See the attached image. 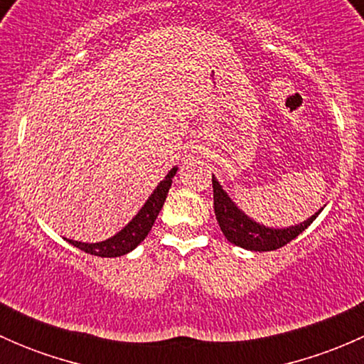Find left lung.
I'll use <instances>...</instances> for the list:
<instances>
[{
    "label": "left lung",
    "mask_w": 364,
    "mask_h": 364,
    "mask_svg": "<svg viewBox=\"0 0 364 364\" xmlns=\"http://www.w3.org/2000/svg\"><path fill=\"white\" fill-rule=\"evenodd\" d=\"M213 203H215V215L218 220V225L222 229L223 236L236 247L245 248L252 252H271L277 248L285 247L291 243L294 237L299 236L311 222L318 216L317 211L311 215L306 222L297 223V225L287 227V229H273L262 223H257L250 216L245 215L236 204L232 203L218 179L213 176Z\"/></svg>",
    "instance_id": "left-lung-1"
}]
</instances>
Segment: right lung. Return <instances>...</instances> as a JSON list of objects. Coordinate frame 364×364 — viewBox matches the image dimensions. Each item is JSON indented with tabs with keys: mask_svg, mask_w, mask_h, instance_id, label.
Masks as SVG:
<instances>
[{
	"mask_svg": "<svg viewBox=\"0 0 364 364\" xmlns=\"http://www.w3.org/2000/svg\"><path fill=\"white\" fill-rule=\"evenodd\" d=\"M176 172H178V167H172L171 171H168V174L165 176L164 181L159 183L155 192L149 196V199L146 200L144 205H142L141 211H139L137 215L130 220V223L124 225L116 236L109 237V240L105 241H100V243H82V241L73 240L67 241L75 248H79V250L97 257H121L124 255V253L132 252L134 248H137V245H141L142 241H144V237L149 234L156 216H159L160 209L164 208V203L165 199H167L168 188H171L172 178L176 176Z\"/></svg>",
	"mask_w": 364,
	"mask_h": 364,
	"instance_id": "right-lung-1",
	"label": "right lung"
}]
</instances>
